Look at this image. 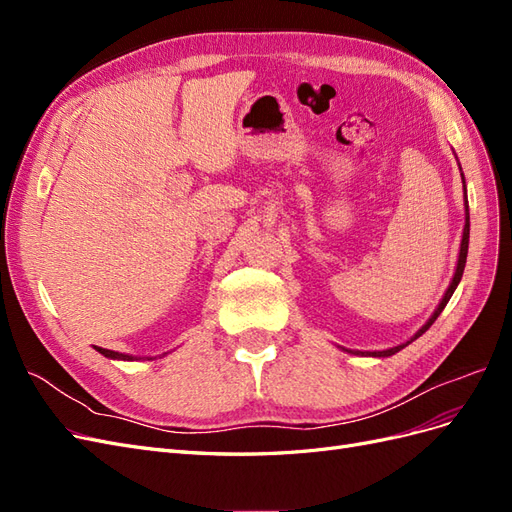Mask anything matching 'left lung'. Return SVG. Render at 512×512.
Here are the masks:
<instances>
[{
    "instance_id": "obj_1",
    "label": "left lung",
    "mask_w": 512,
    "mask_h": 512,
    "mask_svg": "<svg viewBox=\"0 0 512 512\" xmlns=\"http://www.w3.org/2000/svg\"><path fill=\"white\" fill-rule=\"evenodd\" d=\"M461 179H463V173H461ZM463 183H466V179H463ZM463 190H466V185H463ZM468 243H470V209H468V198H466V226H463V237H461V250H459V260H457V271H455V277H453V282H451V286H448V290H446V294H444V299L440 301V305H438V309L436 312H433V316L427 320V324L423 329H418V333L410 339V342H406V344H401V346H395V348H389V350H382V352H354V354H367V356H391V354H395V352H399L401 348H406L408 344H412L416 337H421L433 322H436V318L442 314V309L446 307V303L451 301V297H453V292H455V288H457V284L461 282V275H463V269H466V258H468ZM348 352H352V350H348Z\"/></svg>"
}]
</instances>
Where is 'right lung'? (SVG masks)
Returning a JSON list of instances; mask_svg holds the SVG:
<instances>
[{"label": "right lung", "mask_w": 512, "mask_h": 512, "mask_svg": "<svg viewBox=\"0 0 512 512\" xmlns=\"http://www.w3.org/2000/svg\"><path fill=\"white\" fill-rule=\"evenodd\" d=\"M100 354L108 356V359H121V361H134V356L130 354H121V352H115V350H106V348H96Z\"/></svg>", "instance_id": "1"}]
</instances>
